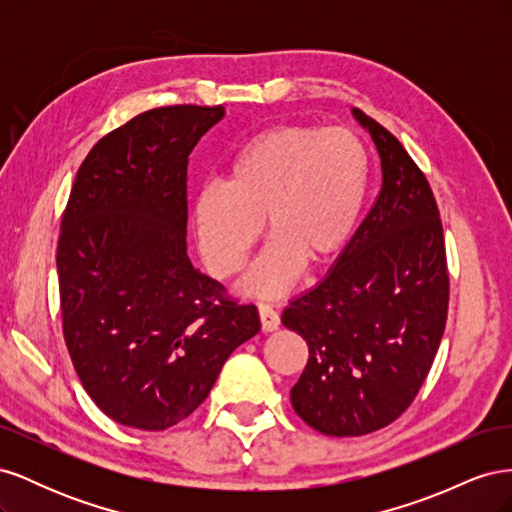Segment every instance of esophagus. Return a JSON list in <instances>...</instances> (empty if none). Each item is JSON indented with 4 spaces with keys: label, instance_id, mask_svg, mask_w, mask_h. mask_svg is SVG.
Segmentation results:
<instances>
[{
    "label": "esophagus",
    "instance_id": "obj_1",
    "mask_svg": "<svg viewBox=\"0 0 512 512\" xmlns=\"http://www.w3.org/2000/svg\"><path fill=\"white\" fill-rule=\"evenodd\" d=\"M258 316H260V327H262V331H265V333H271V331H275L277 327H280V314H277L273 307L260 305L258 307Z\"/></svg>",
    "mask_w": 512,
    "mask_h": 512
}]
</instances>
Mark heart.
<instances>
[{
	"instance_id": "heart-1",
	"label": "heart",
	"mask_w": 512,
	"mask_h": 512,
	"mask_svg": "<svg viewBox=\"0 0 512 512\" xmlns=\"http://www.w3.org/2000/svg\"><path fill=\"white\" fill-rule=\"evenodd\" d=\"M369 156L348 128L275 126L252 136L230 160L224 183L194 198L192 222L211 275H237L265 224L271 243L241 290L275 299L303 265L324 267L344 250L361 218Z\"/></svg>"
}]
</instances>
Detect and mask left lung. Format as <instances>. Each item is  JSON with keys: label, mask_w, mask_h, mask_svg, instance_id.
Returning a JSON list of instances; mask_svg holds the SVG:
<instances>
[{"label": "left lung", "mask_w": 512, "mask_h": 512, "mask_svg": "<svg viewBox=\"0 0 512 512\" xmlns=\"http://www.w3.org/2000/svg\"><path fill=\"white\" fill-rule=\"evenodd\" d=\"M374 141L382 188L329 273L284 309L309 359L292 408L324 436L391 425L421 389L448 309L440 211L421 168L397 138L352 108Z\"/></svg>", "instance_id": "8db88e82"}]
</instances>
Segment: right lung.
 I'll use <instances>...</instances> for the list:
<instances>
[{
	"mask_svg": "<svg viewBox=\"0 0 512 512\" xmlns=\"http://www.w3.org/2000/svg\"><path fill=\"white\" fill-rule=\"evenodd\" d=\"M222 106L151 108L113 130L76 173L57 245L64 337L87 395L119 425L164 431L260 331L256 305L188 256V162Z\"/></svg>",
	"mask_w": 512,
	"mask_h": 512,
	"instance_id": "obj_1",
	"label": "right lung"
}]
</instances>
